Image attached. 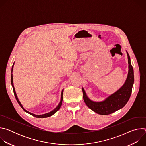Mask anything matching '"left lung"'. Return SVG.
Here are the masks:
<instances>
[{
	"label": "left lung",
	"instance_id": "8db88e82",
	"mask_svg": "<svg viewBox=\"0 0 146 146\" xmlns=\"http://www.w3.org/2000/svg\"><path fill=\"white\" fill-rule=\"evenodd\" d=\"M127 55L129 64L127 78L122 87L115 93L109 96L105 100L96 102L90 100L87 97L84 90L82 88L84 102L86 105L94 112L100 115L110 114L122 109L129 100L134 83V73L128 52Z\"/></svg>",
	"mask_w": 146,
	"mask_h": 146
}]
</instances>
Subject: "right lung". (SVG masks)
<instances>
[{
  "label": "right lung",
  "mask_w": 146,
  "mask_h": 146,
  "mask_svg": "<svg viewBox=\"0 0 146 146\" xmlns=\"http://www.w3.org/2000/svg\"><path fill=\"white\" fill-rule=\"evenodd\" d=\"M13 65H14V64H13V66H12V69H11V73H12V72H13ZM11 85H12L13 88L14 94V95H15V98H16V100H17V102H18V103L19 105H20V106L21 107V108H22V109H23L25 112L28 113V114H31V115H33V116H34V117H36V118H47V117H50V116L52 115L53 114H55L57 111H58V110H59V109H60V108L61 105H62V100H63V90H62V93H61V100H60V102H59V105L57 106V107H56V108L54 110H52V111H51V112H50V113H48L44 114H43V115H35V114H32V113H30V112H29V111H27L26 110H25V109H24L23 106H22L20 102L19 101L18 99V98H17V95H16V92H15V89H14V85H13V74H11Z\"/></svg>",
  "instance_id": "add662e5"
}]
</instances>
